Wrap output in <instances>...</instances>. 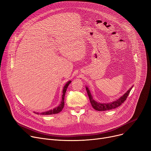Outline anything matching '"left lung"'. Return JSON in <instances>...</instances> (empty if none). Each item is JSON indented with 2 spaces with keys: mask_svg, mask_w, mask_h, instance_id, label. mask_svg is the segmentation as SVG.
Segmentation results:
<instances>
[{
  "mask_svg": "<svg viewBox=\"0 0 151 151\" xmlns=\"http://www.w3.org/2000/svg\"><path fill=\"white\" fill-rule=\"evenodd\" d=\"M134 86H132L131 87H130L127 91L121 97H119L118 99H116L115 101H114L110 103H99L96 100H95L93 98L92 95H91V93L90 92L89 88L87 86H86V91L87 92L88 96L89 97V99H90V104H91L92 106L93 107V108L96 110H98V111H106V110H111L113 109H115L119 106H121L122 104H123L127 98V97L128 96L130 90Z\"/></svg>",
  "mask_w": 151,
  "mask_h": 151,
  "instance_id": "obj_1",
  "label": "left lung"
}]
</instances>
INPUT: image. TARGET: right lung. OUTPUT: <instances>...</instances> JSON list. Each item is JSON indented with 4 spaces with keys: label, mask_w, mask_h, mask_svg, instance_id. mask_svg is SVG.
Returning a JSON list of instances; mask_svg holds the SVG:
<instances>
[{
    "label": "right lung",
    "mask_w": 151,
    "mask_h": 151,
    "mask_svg": "<svg viewBox=\"0 0 151 151\" xmlns=\"http://www.w3.org/2000/svg\"><path fill=\"white\" fill-rule=\"evenodd\" d=\"M72 81H68L66 84L64 86V88H63V95H62V100H61V103H60V104L54 108L53 109H51V110H48V111H46V112H41V113H39V112H34V113L39 115V114H41V115H53V114H58L59 112H61L62 111V110L64 108V97H65V92H66V90H67V88L68 86V85L71 83Z\"/></svg>",
    "instance_id": "obj_1"
}]
</instances>
